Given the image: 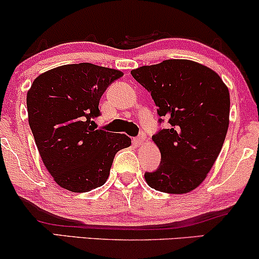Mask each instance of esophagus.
<instances>
[{
    "mask_svg": "<svg viewBox=\"0 0 259 259\" xmlns=\"http://www.w3.org/2000/svg\"><path fill=\"white\" fill-rule=\"evenodd\" d=\"M133 142H134V145H135V146H141V145H144L145 134H140L138 138H134Z\"/></svg>",
    "mask_w": 259,
    "mask_h": 259,
    "instance_id": "obj_1",
    "label": "esophagus"
}]
</instances>
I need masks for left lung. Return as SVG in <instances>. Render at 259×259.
I'll list each match as a JSON object with an SVG mask.
<instances>
[{"mask_svg": "<svg viewBox=\"0 0 259 259\" xmlns=\"http://www.w3.org/2000/svg\"><path fill=\"white\" fill-rule=\"evenodd\" d=\"M150 92L158 123L168 121L153 141L160 151L159 167L146 171L152 189L186 194L206 179L219 156L229 126L230 95L221 76L187 59H167L132 70Z\"/></svg>", "mask_w": 259, "mask_h": 259, "instance_id": "obj_1", "label": "left lung"}]
</instances>
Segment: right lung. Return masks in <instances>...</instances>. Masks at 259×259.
<instances>
[{
    "label": "right lung",
    "mask_w": 259,
    "mask_h": 259,
    "mask_svg": "<svg viewBox=\"0 0 259 259\" xmlns=\"http://www.w3.org/2000/svg\"><path fill=\"white\" fill-rule=\"evenodd\" d=\"M119 70L67 64L41 74L26 95L29 125L45 167L59 186L88 192L108 179L115 153L132 145L124 134L96 129L103 92Z\"/></svg>",
    "instance_id": "obj_1"
}]
</instances>
